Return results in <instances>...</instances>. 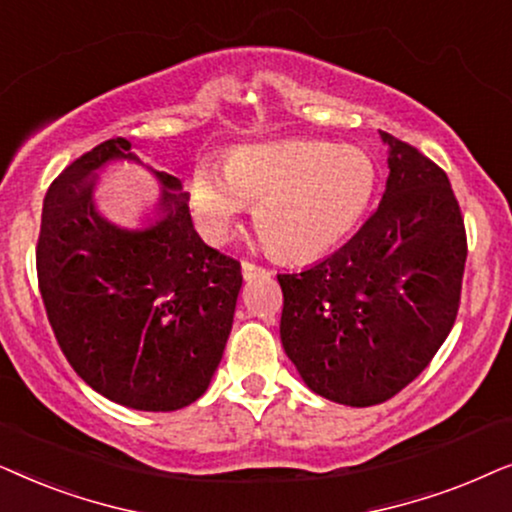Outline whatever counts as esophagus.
<instances>
[{"label": "esophagus", "mask_w": 512, "mask_h": 512, "mask_svg": "<svg viewBox=\"0 0 512 512\" xmlns=\"http://www.w3.org/2000/svg\"><path fill=\"white\" fill-rule=\"evenodd\" d=\"M241 271H243V278H245V281H250V278L267 276V274H269V269H264V267H260V264L248 262V260H243V262H241Z\"/></svg>", "instance_id": "obj_1"}]
</instances>
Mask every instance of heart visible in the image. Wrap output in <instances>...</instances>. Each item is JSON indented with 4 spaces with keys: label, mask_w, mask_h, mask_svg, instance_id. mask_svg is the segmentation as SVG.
I'll return each instance as SVG.
<instances>
[{
    "label": "heart",
    "mask_w": 512,
    "mask_h": 512,
    "mask_svg": "<svg viewBox=\"0 0 512 512\" xmlns=\"http://www.w3.org/2000/svg\"><path fill=\"white\" fill-rule=\"evenodd\" d=\"M374 192L370 156L320 140L234 149L224 173L199 170L192 206L203 234L224 238L250 203H260L264 238L290 260H311L356 227Z\"/></svg>",
    "instance_id": "heart-1"
}]
</instances>
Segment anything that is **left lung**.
Masks as SVG:
<instances>
[{"mask_svg": "<svg viewBox=\"0 0 512 512\" xmlns=\"http://www.w3.org/2000/svg\"><path fill=\"white\" fill-rule=\"evenodd\" d=\"M386 192L337 252L278 274L281 342L313 393L351 407L391 400L454 327L468 241L447 173L381 131Z\"/></svg>", "mask_w": 512, "mask_h": 512, "instance_id": "obj_1", "label": "left lung"}]
</instances>
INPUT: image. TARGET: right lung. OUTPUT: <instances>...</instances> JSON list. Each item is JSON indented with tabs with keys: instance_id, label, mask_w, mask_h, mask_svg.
I'll return each instance as SVG.
<instances>
[{
	"instance_id": "add662e5",
	"label": "right lung",
	"mask_w": 512,
	"mask_h": 512,
	"mask_svg": "<svg viewBox=\"0 0 512 512\" xmlns=\"http://www.w3.org/2000/svg\"><path fill=\"white\" fill-rule=\"evenodd\" d=\"M133 159L114 138L72 161L44 196L37 278L67 363L114 403L173 412L199 400L234 323L241 262L196 234L175 175L156 173L159 220L128 231L93 206L95 170Z\"/></svg>"
}]
</instances>
